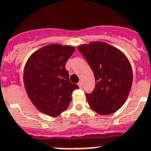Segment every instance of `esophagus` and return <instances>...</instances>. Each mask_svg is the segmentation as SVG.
Returning a JSON list of instances; mask_svg holds the SVG:
<instances>
[{
    "instance_id": "obj_1",
    "label": "esophagus",
    "mask_w": 151,
    "mask_h": 151,
    "mask_svg": "<svg viewBox=\"0 0 151 151\" xmlns=\"http://www.w3.org/2000/svg\"><path fill=\"white\" fill-rule=\"evenodd\" d=\"M78 85V86H79V87L81 88H83V84H82V82H81V81H79Z\"/></svg>"
}]
</instances>
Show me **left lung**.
Here are the masks:
<instances>
[{"mask_svg":"<svg viewBox=\"0 0 151 151\" xmlns=\"http://www.w3.org/2000/svg\"><path fill=\"white\" fill-rule=\"evenodd\" d=\"M87 60L96 80L94 90L86 94L92 110L100 115L119 110L128 98L132 84V70L125 55L109 44L94 41L78 46Z\"/></svg>","mask_w":151,"mask_h":151,"instance_id":"8db88e82","label":"left lung"}]
</instances>
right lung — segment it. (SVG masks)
I'll list each match as a JSON object with an SVG mask.
<instances>
[{
	"label": "right lung",
	"mask_w": 151,
	"mask_h": 151,
	"mask_svg": "<svg viewBox=\"0 0 151 151\" xmlns=\"http://www.w3.org/2000/svg\"><path fill=\"white\" fill-rule=\"evenodd\" d=\"M74 50L73 46L48 45L34 52L25 65L23 81L27 95L37 110L51 117L66 110L73 91L79 88L70 81L65 69Z\"/></svg>",
	"instance_id": "obj_1"
}]
</instances>
